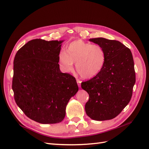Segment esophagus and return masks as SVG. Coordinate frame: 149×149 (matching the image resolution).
Listing matches in <instances>:
<instances>
[{
    "mask_svg": "<svg viewBox=\"0 0 149 149\" xmlns=\"http://www.w3.org/2000/svg\"><path fill=\"white\" fill-rule=\"evenodd\" d=\"M76 82H77V83H78V86L80 88L81 87V81L79 80V79H76Z\"/></svg>",
    "mask_w": 149,
    "mask_h": 149,
    "instance_id": "1",
    "label": "esophagus"
}]
</instances>
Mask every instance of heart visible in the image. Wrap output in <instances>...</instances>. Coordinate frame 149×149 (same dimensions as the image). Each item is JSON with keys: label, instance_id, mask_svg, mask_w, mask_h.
<instances>
[{"label": "heart", "instance_id": "obj_1", "mask_svg": "<svg viewBox=\"0 0 149 149\" xmlns=\"http://www.w3.org/2000/svg\"><path fill=\"white\" fill-rule=\"evenodd\" d=\"M60 64L66 71L73 69L76 63V70L84 78H91L98 74L104 68L106 61V52L98 44H92L81 40L71 42L59 54Z\"/></svg>", "mask_w": 149, "mask_h": 149}]
</instances>
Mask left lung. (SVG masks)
<instances>
[{
	"label": "left lung",
	"instance_id": "obj_1",
	"mask_svg": "<svg viewBox=\"0 0 149 149\" xmlns=\"http://www.w3.org/2000/svg\"><path fill=\"white\" fill-rule=\"evenodd\" d=\"M89 41L104 48L106 61L100 73L81 83L89 96L86 113L96 120L112 119L128 104L132 95L136 73L132 53L117 40L96 38Z\"/></svg>",
	"mask_w": 149,
	"mask_h": 149
}]
</instances>
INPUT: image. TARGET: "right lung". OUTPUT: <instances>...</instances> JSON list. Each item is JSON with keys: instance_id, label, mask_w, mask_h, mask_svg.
Instances as JSON below:
<instances>
[{"instance_id": "add662e5", "label": "right lung", "mask_w": 149, "mask_h": 149, "mask_svg": "<svg viewBox=\"0 0 149 149\" xmlns=\"http://www.w3.org/2000/svg\"><path fill=\"white\" fill-rule=\"evenodd\" d=\"M62 42L31 40L18 50L13 60L15 102L28 118L41 124L63 120L68 102L78 91L74 76L60 70Z\"/></svg>"}]
</instances>
